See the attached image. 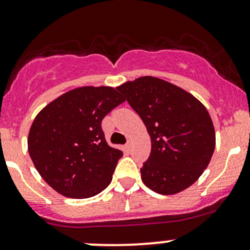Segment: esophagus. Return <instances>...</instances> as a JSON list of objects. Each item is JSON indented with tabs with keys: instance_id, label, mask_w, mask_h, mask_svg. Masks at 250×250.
<instances>
[{
	"instance_id": "34e87169",
	"label": "esophagus",
	"mask_w": 250,
	"mask_h": 250,
	"mask_svg": "<svg viewBox=\"0 0 250 250\" xmlns=\"http://www.w3.org/2000/svg\"><path fill=\"white\" fill-rule=\"evenodd\" d=\"M125 150H127L128 152H129V151L132 150V143H130V141H128V143L125 144Z\"/></svg>"
}]
</instances>
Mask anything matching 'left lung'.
<instances>
[{
    "mask_svg": "<svg viewBox=\"0 0 250 250\" xmlns=\"http://www.w3.org/2000/svg\"><path fill=\"white\" fill-rule=\"evenodd\" d=\"M140 116L151 138V153L140 169L143 183L161 195L192 185L208 167L215 130L200 100L178 85L145 76L117 87Z\"/></svg>",
    "mask_w": 250,
    "mask_h": 250,
    "instance_id": "obj_1",
    "label": "left lung"
}]
</instances>
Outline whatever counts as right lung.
<instances>
[{
    "mask_svg": "<svg viewBox=\"0 0 250 250\" xmlns=\"http://www.w3.org/2000/svg\"><path fill=\"white\" fill-rule=\"evenodd\" d=\"M125 100L112 87H81L40 111L27 148L50 188L65 197L89 198L110 185L123 152L106 143L102 121Z\"/></svg>",
    "mask_w": 250,
    "mask_h": 250,
    "instance_id": "right-lung-1",
    "label": "right lung"
}]
</instances>
